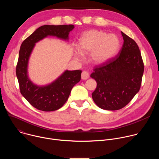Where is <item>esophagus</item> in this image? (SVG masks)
<instances>
[{
    "mask_svg": "<svg viewBox=\"0 0 159 159\" xmlns=\"http://www.w3.org/2000/svg\"><path fill=\"white\" fill-rule=\"evenodd\" d=\"M81 77H82V80H86L89 77V74L87 72L83 71L82 74H81Z\"/></svg>",
    "mask_w": 159,
    "mask_h": 159,
    "instance_id": "1",
    "label": "esophagus"
}]
</instances>
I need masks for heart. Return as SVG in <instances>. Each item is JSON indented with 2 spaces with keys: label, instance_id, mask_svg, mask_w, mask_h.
<instances>
[{
  "label": "heart",
  "instance_id": "heart-1",
  "mask_svg": "<svg viewBox=\"0 0 159 159\" xmlns=\"http://www.w3.org/2000/svg\"><path fill=\"white\" fill-rule=\"evenodd\" d=\"M120 42L114 34H107L98 30H90L84 33L79 42V50L74 56L80 60L82 53L90 52V59L95 64H102L114 57L118 52Z\"/></svg>",
  "mask_w": 159,
  "mask_h": 159
}]
</instances>
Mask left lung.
<instances>
[{
  "mask_svg": "<svg viewBox=\"0 0 159 159\" xmlns=\"http://www.w3.org/2000/svg\"><path fill=\"white\" fill-rule=\"evenodd\" d=\"M123 44L118 54L96 66L90 77L97 87L92 97L96 105L105 110H118L126 106L140 89L144 65L139 46L121 32Z\"/></svg>",
  "mask_w": 159,
  "mask_h": 159,
  "instance_id": "8db88e82",
  "label": "left lung"
}]
</instances>
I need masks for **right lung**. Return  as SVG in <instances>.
<instances>
[{
  "label": "right lung",
  "mask_w": 159,
  "mask_h": 159,
  "mask_svg": "<svg viewBox=\"0 0 159 159\" xmlns=\"http://www.w3.org/2000/svg\"><path fill=\"white\" fill-rule=\"evenodd\" d=\"M74 28L72 25H44L38 28L21 44L16 71L20 92L33 107L39 110L53 111L61 107L69 98L73 87L80 80L82 71L66 70L50 84H34L28 77V66L35 43L48 36L68 40L69 33Z\"/></svg>",
  "instance_id": "1"
}]
</instances>
